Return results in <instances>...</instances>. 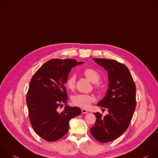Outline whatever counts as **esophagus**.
<instances>
[{"instance_id": "34e87169", "label": "esophagus", "mask_w": 158, "mask_h": 158, "mask_svg": "<svg viewBox=\"0 0 158 158\" xmlns=\"http://www.w3.org/2000/svg\"><path fill=\"white\" fill-rule=\"evenodd\" d=\"M81 111H82V113H83V114H86V113H87V110H85V109H82V110H81Z\"/></svg>"}]
</instances>
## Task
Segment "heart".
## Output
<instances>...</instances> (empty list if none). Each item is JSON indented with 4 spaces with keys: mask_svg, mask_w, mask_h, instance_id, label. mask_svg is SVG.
<instances>
[{
    "mask_svg": "<svg viewBox=\"0 0 158 158\" xmlns=\"http://www.w3.org/2000/svg\"><path fill=\"white\" fill-rule=\"evenodd\" d=\"M83 74L89 81L94 83L95 87L96 89H100V85L98 82V81L100 79V74L96 69L91 68H88L84 70ZM75 84L76 76L74 75L69 76L66 82L67 88L69 90H73L75 87ZM71 100L73 103L74 105L83 108H87L94 102V98L93 97L89 95L77 94L73 96Z\"/></svg>",
    "mask_w": 158,
    "mask_h": 158,
    "instance_id": "heart-1",
    "label": "heart"
}]
</instances>
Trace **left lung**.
I'll use <instances>...</instances> for the list:
<instances>
[{
  "mask_svg": "<svg viewBox=\"0 0 158 158\" xmlns=\"http://www.w3.org/2000/svg\"><path fill=\"white\" fill-rule=\"evenodd\" d=\"M93 60L108 72V89L97 106L107 108L108 114L103 117L100 113H94L96 122L90 131L97 140L107 143L119 137L128 128L136 107V87L124 64L105 58Z\"/></svg>",
  "mask_w": 158,
  "mask_h": 158,
  "instance_id": "8db88e82",
  "label": "left lung"
}]
</instances>
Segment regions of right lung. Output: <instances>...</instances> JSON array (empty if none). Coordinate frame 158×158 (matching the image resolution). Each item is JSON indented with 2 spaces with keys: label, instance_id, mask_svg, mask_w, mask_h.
Returning <instances> with one entry per match:
<instances>
[{
  "label": "right lung",
  "instance_id": "1",
  "mask_svg": "<svg viewBox=\"0 0 158 158\" xmlns=\"http://www.w3.org/2000/svg\"><path fill=\"white\" fill-rule=\"evenodd\" d=\"M82 63L74 59L50 60L30 81L26 97L30 123L35 133L46 141L60 139L68 131L69 120L81 113L77 107L67 105L61 113L57 108L66 105L64 84L71 68Z\"/></svg>",
  "mask_w": 158,
  "mask_h": 158
}]
</instances>
